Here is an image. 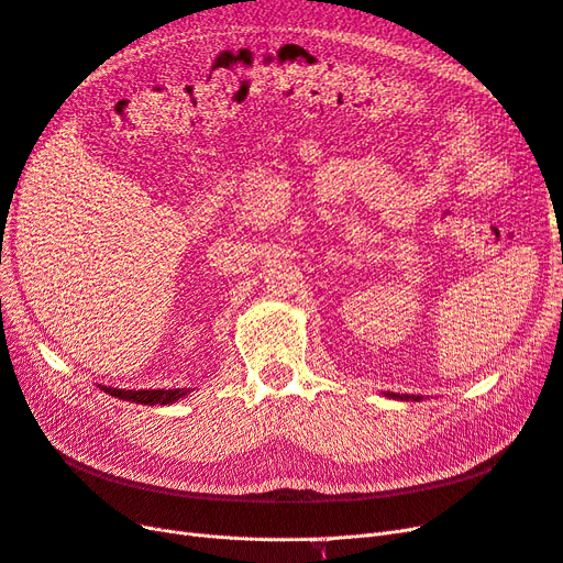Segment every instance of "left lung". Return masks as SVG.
I'll list each match as a JSON object with an SVG mask.
<instances>
[{"label":"left lung","mask_w":563,"mask_h":563,"mask_svg":"<svg viewBox=\"0 0 563 563\" xmlns=\"http://www.w3.org/2000/svg\"><path fill=\"white\" fill-rule=\"evenodd\" d=\"M387 397H391V399H413V401H420V397H416V395H413V397H408V395H401V397H399V395H387Z\"/></svg>","instance_id":"left-lung-1"}]
</instances>
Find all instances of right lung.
I'll list each match as a JSON object with an SVG mask.
<instances>
[{
  "label": "right lung",
  "instance_id": "1",
  "mask_svg": "<svg viewBox=\"0 0 563 563\" xmlns=\"http://www.w3.org/2000/svg\"><path fill=\"white\" fill-rule=\"evenodd\" d=\"M98 387L117 399H124L131 404H147V406L174 404V401L183 399L187 391H190L185 387H180V389H117V387H106V385H98Z\"/></svg>",
  "mask_w": 563,
  "mask_h": 563
}]
</instances>
